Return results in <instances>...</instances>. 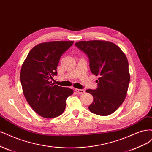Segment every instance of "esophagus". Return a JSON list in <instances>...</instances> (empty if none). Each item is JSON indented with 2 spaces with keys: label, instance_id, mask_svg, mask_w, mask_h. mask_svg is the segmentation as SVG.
<instances>
[{
  "label": "esophagus",
  "instance_id": "obj_1",
  "mask_svg": "<svg viewBox=\"0 0 152 152\" xmlns=\"http://www.w3.org/2000/svg\"><path fill=\"white\" fill-rule=\"evenodd\" d=\"M76 93H77L78 94H82L85 93V91L84 89H75Z\"/></svg>",
  "mask_w": 152,
  "mask_h": 152
}]
</instances>
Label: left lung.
Wrapping results in <instances>:
<instances>
[{
    "instance_id": "8db88e82",
    "label": "left lung",
    "mask_w": 152,
    "mask_h": 152,
    "mask_svg": "<svg viewBox=\"0 0 152 152\" xmlns=\"http://www.w3.org/2000/svg\"><path fill=\"white\" fill-rule=\"evenodd\" d=\"M75 45L87 55L92 73L99 77L98 88L86 91L94 98L89 110L99 115H109L127 94L130 74L126 54L116 44L105 40L79 41Z\"/></svg>"
}]
</instances>
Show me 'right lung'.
<instances>
[{
  "mask_svg": "<svg viewBox=\"0 0 152 152\" xmlns=\"http://www.w3.org/2000/svg\"><path fill=\"white\" fill-rule=\"evenodd\" d=\"M73 41H53L41 43L31 49L23 63L20 80L25 97L40 116L54 118L60 115L66 107V98L73 91L55 85L50 81L57 75V66L61 55Z\"/></svg>",
  "mask_w": 152,
  "mask_h": 152,
  "instance_id": "1",
  "label": "right lung"
}]
</instances>
